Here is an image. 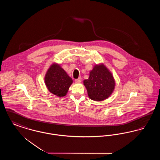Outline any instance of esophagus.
Instances as JSON below:
<instances>
[{
    "instance_id": "34e87169",
    "label": "esophagus",
    "mask_w": 160,
    "mask_h": 160,
    "mask_svg": "<svg viewBox=\"0 0 160 160\" xmlns=\"http://www.w3.org/2000/svg\"><path fill=\"white\" fill-rule=\"evenodd\" d=\"M81 82H82V78L81 77H79L78 79H76L75 80V82L76 83H81Z\"/></svg>"
}]
</instances>
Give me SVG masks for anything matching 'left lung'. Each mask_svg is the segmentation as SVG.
I'll return each instance as SVG.
<instances>
[{
  "mask_svg": "<svg viewBox=\"0 0 160 160\" xmlns=\"http://www.w3.org/2000/svg\"><path fill=\"white\" fill-rule=\"evenodd\" d=\"M83 84L90 99L102 101L112 94L116 83L112 72L104 63H100L93 66L88 79L84 80Z\"/></svg>",
  "mask_w": 160,
  "mask_h": 160,
  "instance_id": "left-lung-1",
  "label": "left lung"
}]
</instances>
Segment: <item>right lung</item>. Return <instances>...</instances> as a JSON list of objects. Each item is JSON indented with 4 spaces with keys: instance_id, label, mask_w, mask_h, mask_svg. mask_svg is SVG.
<instances>
[{
    "instance_id": "add662e5",
    "label": "right lung",
    "mask_w": 160,
    "mask_h": 160,
    "mask_svg": "<svg viewBox=\"0 0 160 160\" xmlns=\"http://www.w3.org/2000/svg\"><path fill=\"white\" fill-rule=\"evenodd\" d=\"M44 82L50 93L58 97H63L67 95L73 81L60 64L53 62L46 72Z\"/></svg>"
}]
</instances>
